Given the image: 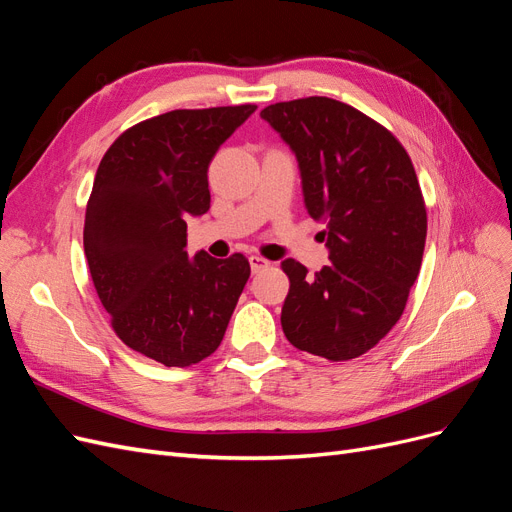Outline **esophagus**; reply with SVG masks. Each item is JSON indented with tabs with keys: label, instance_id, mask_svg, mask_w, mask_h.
I'll return each instance as SVG.
<instances>
[{
	"label": "esophagus",
	"instance_id": "obj_1",
	"mask_svg": "<svg viewBox=\"0 0 512 512\" xmlns=\"http://www.w3.org/2000/svg\"><path fill=\"white\" fill-rule=\"evenodd\" d=\"M269 265H271V262H269L267 258H262V256H258V254H252V256H250V267H252L254 273H258V271H262V269H267Z\"/></svg>",
	"mask_w": 512,
	"mask_h": 512
}]
</instances>
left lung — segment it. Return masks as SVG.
I'll return each instance as SVG.
<instances>
[{
	"label": "left lung",
	"mask_w": 512,
	"mask_h": 512,
	"mask_svg": "<svg viewBox=\"0 0 512 512\" xmlns=\"http://www.w3.org/2000/svg\"><path fill=\"white\" fill-rule=\"evenodd\" d=\"M299 160L307 213L329 265L316 275L284 260L288 342L329 361L374 348L401 318L421 271L427 209L408 151L382 123L333 98L262 108Z\"/></svg>",
	"instance_id": "1"
}]
</instances>
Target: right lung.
I'll return each mask as SVG.
<instances>
[{"instance_id": "1", "label": "right lung", "mask_w": 512, "mask_h": 512, "mask_svg": "<svg viewBox=\"0 0 512 512\" xmlns=\"http://www.w3.org/2000/svg\"><path fill=\"white\" fill-rule=\"evenodd\" d=\"M256 104L179 108L121 132L91 188L83 245L91 280L123 344L166 367L218 350L250 262L188 258V215L209 209L215 151Z\"/></svg>"}]
</instances>
